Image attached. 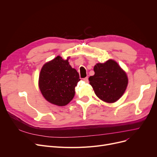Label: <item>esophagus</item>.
Returning <instances> with one entry per match:
<instances>
[{
  "label": "esophagus",
  "instance_id": "esophagus-1",
  "mask_svg": "<svg viewBox=\"0 0 157 157\" xmlns=\"http://www.w3.org/2000/svg\"><path fill=\"white\" fill-rule=\"evenodd\" d=\"M83 80L86 82V83H88V77H86L83 79Z\"/></svg>",
  "mask_w": 157,
  "mask_h": 157
}]
</instances>
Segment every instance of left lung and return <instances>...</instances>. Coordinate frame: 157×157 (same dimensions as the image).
I'll return each mask as SVG.
<instances>
[{"label":"left lung","instance_id":"1","mask_svg":"<svg viewBox=\"0 0 157 157\" xmlns=\"http://www.w3.org/2000/svg\"><path fill=\"white\" fill-rule=\"evenodd\" d=\"M95 74L88 79L98 98L107 103L117 102L125 93L128 85L127 73L113 59L94 66Z\"/></svg>","mask_w":157,"mask_h":157}]
</instances>
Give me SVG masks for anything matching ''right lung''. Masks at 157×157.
I'll return each mask as SVG.
<instances>
[{
    "label": "right lung",
    "instance_id": "1",
    "mask_svg": "<svg viewBox=\"0 0 157 157\" xmlns=\"http://www.w3.org/2000/svg\"><path fill=\"white\" fill-rule=\"evenodd\" d=\"M60 56L45 63L39 77V88L45 99L52 104L64 106L75 95V87L80 81L77 71L72 68L69 59Z\"/></svg>",
    "mask_w": 157,
    "mask_h": 157
}]
</instances>
